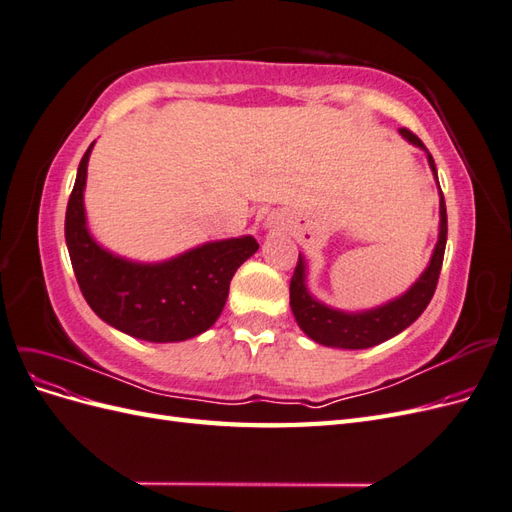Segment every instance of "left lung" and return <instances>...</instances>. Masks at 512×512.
<instances>
[{"label":"left lung","instance_id":"1","mask_svg":"<svg viewBox=\"0 0 512 512\" xmlns=\"http://www.w3.org/2000/svg\"><path fill=\"white\" fill-rule=\"evenodd\" d=\"M399 134L404 136L408 143L427 153L429 168L433 177H436L438 194H440L438 243L433 247L429 265L404 294H399V297L386 301L378 307L361 309V312H344V309H337L318 301L307 288V262L303 254H299L297 269H294V275L290 280V309L301 331L309 339H314L316 344L329 346V348H344V350H363V348L378 346L386 342V339H391L397 333L408 329L410 324L425 312L433 292H436L442 260H444L446 232H448L444 194L440 190L436 164H433L431 153L421 143V138H416L406 128H401Z\"/></svg>","mask_w":512,"mask_h":512}]
</instances>
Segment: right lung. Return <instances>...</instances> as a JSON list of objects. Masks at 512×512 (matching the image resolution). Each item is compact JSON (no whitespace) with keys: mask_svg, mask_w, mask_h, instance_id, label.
<instances>
[{"mask_svg":"<svg viewBox=\"0 0 512 512\" xmlns=\"http://www.w3.org/2000/svg\"><path fill=\"white\" fill-rule=\"evenodd\" d=\"M94 145L76 170L66 209V245L85 301L113 329L145 342H185L205 333L222 314L232 275L256 254V239L207 241L160 262H138L106 250L91 235L85 213Z\"/></svg>","mask_w":512,"mask_h":512,"instance_id":"add662e5","label":"right lung"}]
</instances>
